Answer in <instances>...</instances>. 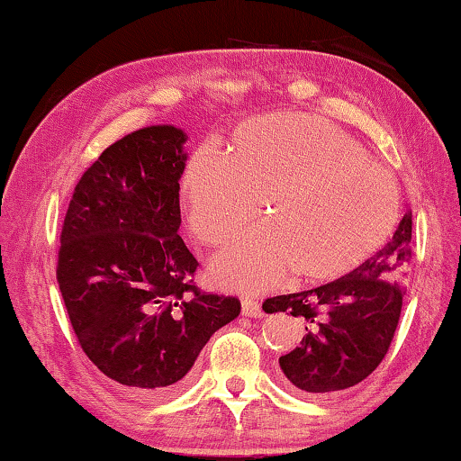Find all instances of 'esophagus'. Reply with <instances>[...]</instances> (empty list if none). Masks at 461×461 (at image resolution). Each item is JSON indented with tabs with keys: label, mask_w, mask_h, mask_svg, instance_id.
<instances>
[{
	"label": "esophagus",
	"mask_w": 461,
	"mask_h": 461,
	"mask_svg": "<svg viewBox=\"0 0 461 461\" xmlns=\"http://www.w3.org/2000/svg\"><path fill=\"white\" fill-rule=\"evenodd\" d=\"M240 311H243L245 317H261L264 311H261V304L253 299H243L240 301Z\"/></svg>",
	"instance_id": "1"
}]
</instances>
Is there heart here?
<instances>
[{"label":"heart","mask_w":461,"mask_h":461,"mask_svg":"<svg viewBox=\"0 0 461 461\" xmlns=\"http://www.w3.org/2000/svg\"><path fill=\"white\" fill-rule=\"evenodd\" d=\"M191 230L210 245L237 237L258 214L264 229L212 261L218 285L258 293L294 270L303 282L348 274L385 243L400 212L395 179L339 127L276 113L245 122L229 152L202 146L181 175Z\"/></svg>","instance_id":"obj_1"}]
</instances>
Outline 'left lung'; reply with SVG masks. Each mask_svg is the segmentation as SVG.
Instances as JSON below:
<instances>
[{
    "label": "left lung",
    "instance_id": "8db88e82",
    "mask_svg": "<svg viewBox=\"0 0 461 461\" xmlns=\"http://www.w3.org/2000/svg\"><path fill=\"white\" fill-rule=\"evenodd\" d=\"M410 247L412 210H406L393 237L357 270L264 303L266 313L285 311L304 323L301 346L278 360L290 387L328 395L360 384L377 369L400 321Z\"/></svg>",
    "mask_w": 461,
    "mask_h": 461
}]
</instances>
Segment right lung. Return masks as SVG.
Masks as SVG:
<instances>
[{
  "label": "right lung",
  "instance_id": "add662e5",
  "mask_svg": "<svg viewBox=\"0 0 461 461\" xmlns=\"http://www.w3.org/2000/svg\"><path fill=\"white\" fill-rule=\"evenodd\" d=\"M187 133L150 125L109 146L77 181L61 230L58 282L82 350L133 400L181 392L235 296L202 293L179 237Z\"/></svg>",
  "mask_w": 461,
  "mask_h": 461
}]
</instances>
